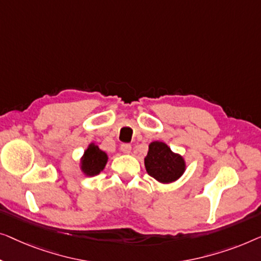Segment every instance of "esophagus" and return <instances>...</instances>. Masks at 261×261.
<instances>
[{
  "instance_id": "1",
  "label": "esophagus",
  "mask_w": 261,
  "mask_h": 261,
  "mask_svg": "<svg viewBox=\"0 0 261 261\" xmlns=\"http://www.w3.org/2000/svg\"><path fill=\"white\" fill-rule=\"evenodd\" d=\"M120 150H122L124 153H130L131 145L129 144V143H123V144L120 145Z\"/></svg>"
}]
</instances>
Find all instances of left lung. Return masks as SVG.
Returning a JSON list of instances; mask_svg holds the SVG:
<instances>
[{"label":"left lung","instance_id":"obj_1","mask_svg":"<svg viewBox=\"0 0 261 261\" xmlns=\"http://www.w3.org/2000/svg\"><path fill=\"white\" fill-rule=\"evenodd\" d=\"M144 163L148 174L162 183L176 181L186 168L182 157L172 152L162 142H152L149 145Z\"/></svg>","mask_w":261,"mask_h":261}]
</instances>
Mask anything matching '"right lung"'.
Segmentation results:
<instances>
[{"mask_svg":"<svg viewBox=\"0 0 261 261\" xmlns=\"http://www.w3.org/2000/svg\"><path fill=\"white\" fill-rule=\"evenodd\" d=\"M106 162H108V155L95 144H90L84 153L82 169L86 175L94 176L104 169Z\"/></svg>","mask_w":261,"mask_h":261,"instance_id":"obj_1","label":"right lung"}]
</instances>
